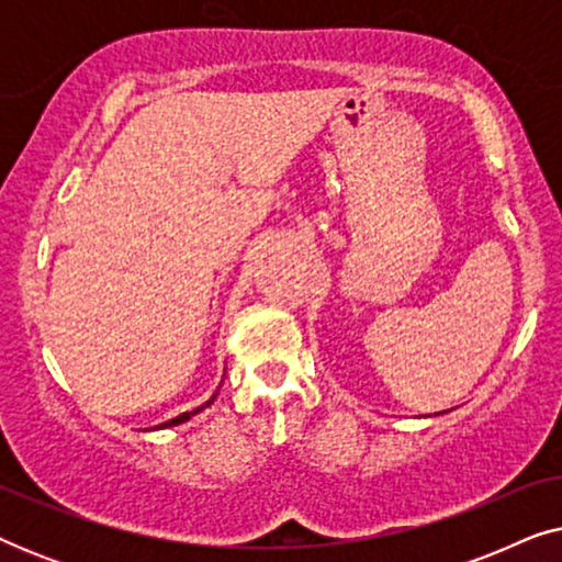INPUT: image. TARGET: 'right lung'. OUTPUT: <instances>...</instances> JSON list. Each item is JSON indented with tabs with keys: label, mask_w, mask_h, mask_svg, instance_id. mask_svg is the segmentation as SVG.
<instances>
[{
	"label": "right lung",
	"mask_w": 562,
	"mask_h": 562,
	"mask_svg": "<svg viewBox=\"0 0 562 562\" xmlns=\"http://www.w3.org/2000/svg\"><path fill=\"white\" fill-rule=\"evenodd\" d=\"M214 396H217V394H214ZM214 396L210 398V402H206V404H202V406H196V409L194 412H183V414H179V417H173V419H168V422H164V425H158L156 429H164V427H176V425H183V422H187V419H191V417H194V414H199V412H202L204 409V406H210L212 402H214Z\"/></svg>",
	"instance_id": "add662e5"
}]
</instances>
